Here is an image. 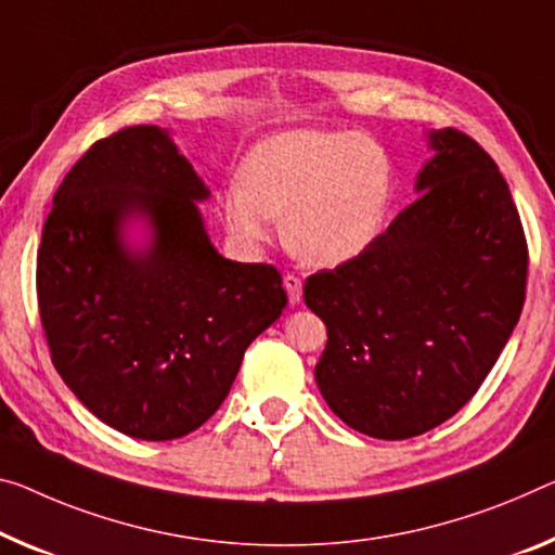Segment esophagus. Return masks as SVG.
I'll return each instance as SVG.
<instances>
[{"mask_svg":"<svg viewBox=\"0 0 555 555\" xmlns=\"http://www.w3.org/2000/svg\"><path fill=\"white\" fill-rule=\"evenodd\" d=\"M283 285H285V289H287L289 305H297V302L302 300V280H300V278L293 275V272H287L285 280H283Z\"/></svg>","mask_w":555,"mask_h":555,"instance_id":"esophagus-1","label":"esophagus"}]
</instances>
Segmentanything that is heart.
<instances>
[{
	"instance_id": "b5f03b06",
	"label": "heart",
	"mask_w": 555,
	"mask_h": 555,
	"mask_svg": "<svg viewBox=\"0 0 555 555\" xmlns=\"http://www.w3.org/2000/svg\"><path fill=\"white\" fill-rule=\"evenodd\" d=\"M218 216L237 243H266L275 216L297 258L337 268L372 248L395 206V170L379 143L345 131L300 129L260 141L243 178L218 193Z\"/></svg>"
}]
</instances>
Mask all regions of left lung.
<instances>
[{
    "label": "left lung",
    "mask_w": 555,
    "mask_h": 555,
    "mask_svg": "<svg viewBox=\"0 0 555 555\" xmlns=\"http://www.w3.org/2000/svg\"><path fill=\"white\" fill-rule=\"evenodd\" d=\"M429 146L420 198L360 258L305 283L327 325L318 387L374 439L420 437L454 416L526 300V235L499 166L459 129L431 131Z\"/></svg>",
    "instance_id": "1"
}]
</instances>
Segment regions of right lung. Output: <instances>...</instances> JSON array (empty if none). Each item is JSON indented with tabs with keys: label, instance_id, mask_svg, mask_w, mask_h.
<instances>
[{
	"label": "right lung",
	"instance_id": "right-lung-1",
	"mask_svg": "<svg viewBox=\"0 0 555 555\" xmlns=\"http://www.w3.org/2000/svg\"><path fill=\"white\" fill-rule=\"evenodd\" d=\"M206 183L158 126H129L76 160L37 253V300L56 372L101 422L168 441L223 404L243 354L287 305L266 262L225 260L195 201ZM143 217L152 243L122 228Z\"/></svg>",
	"mask_w": 555,
	"mask_h": 555
}]
</instances>
